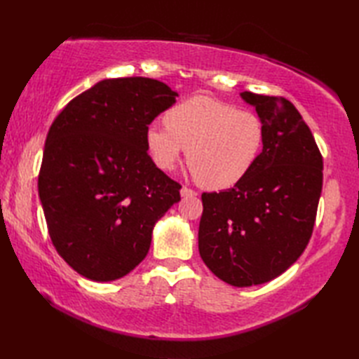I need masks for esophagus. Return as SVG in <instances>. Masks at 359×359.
<instances>
[{
    "label": "esophagus",
    "instance_id": "esophagus-1",
    "mask_svg": "<svg viewBox=\"0 0 359 359\" xmlns=\"http://www.w3.org/2000/svg\"><path fill=\"white\" fill-rule=\"evenodd\" d=\"M180 196H182V197H196V196H197V193H196V191H193L191 188L182 187V189H180Z\"/></svg>",
    "mask_w": 359,
    "mask_h": 359
}]
</instances>
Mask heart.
Listing matches in <instances>:
<instances>
[{
    "label": "heart",
    "mask_w": 359,
    "mask_h": 359,
    "mask_svg": "<svg viewBox=\"0 0 359 359\" xmlns=\"http://www.w3.org/2000/svg\"><path fill=\"white\" fill-rule=\"evenodd\" d=\"M165 125H149L144 131L152 163L170 171L187 149L188 168L208 189L241 182L264 144V123L255 112L203 95L172 106L165 114Z\"/></svg>",
    "instance_id": "b5f03b06"
}]
</instances>
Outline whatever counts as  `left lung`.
Segmentation results:
<instances>
[{"label":"left lung","instance_id":"1","mask_svg":"<svg viewBox=\"0 0 359 359\" xmlns=\"http://www.w3.org/2000/svg\"><path fill=\"white\" fill-rule=\"evenodd\" d=\"M241 98L262 120V152L231 189L202 194L199 253L220 280L251 287L278 278L306 250L321 197L323 157L285 98Z\"/></svg>","mask_w":359,"mask_h":359}]
</instances>
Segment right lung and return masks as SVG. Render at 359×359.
I'll list each match as a JSON object with an SVG mask.
<instances>
[{
	"label": "right lung",
	"instance_id": "add662e5",
	"mask_svg": "<svg viewBox=\"0 0 359 359\" xmlns=\"http://www.w3.org/2000/svg\"><path fill=\"white\" fill-rule=\"evenodd\" d=\"M177 94L152 79H106L75 97L46 137L38 196L53 247L86 279L126 276L154 225L180 201L148 156L144 131Z\"/></svg>",
	"mask_w": 359,
	"mask_h": 359
}]
</instances>
